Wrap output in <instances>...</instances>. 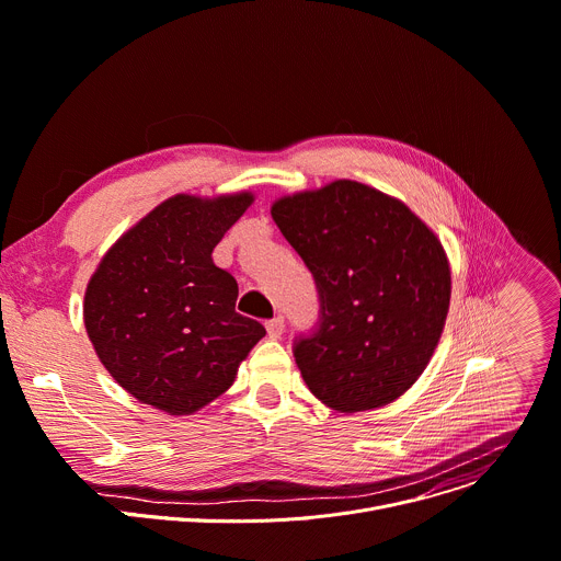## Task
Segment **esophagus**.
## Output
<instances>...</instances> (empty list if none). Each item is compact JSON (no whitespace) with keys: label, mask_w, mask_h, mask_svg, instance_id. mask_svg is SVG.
Masks as SVG:
<instances>
[{"label":"esophagus","mask_w":561,"mask_h":561,"mask_svg":"<svg viewBox=\"0 0 561 561\" xmlns=\"http://www.w3.org/2000/svg\"><path fill=\"white\" fill-rule=\"evenodd\" d=\"M284 318L282 316H277V318H273V320H268L266 322V331H268V335L273 337V340H279L282 335H284Z\"/></svg>","instance_id":"34e87169"}]
</instances>
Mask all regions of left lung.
<instances>
[{
    "mask_svg": "<svg viewBox=\"0 0 561 561\" xmlns=\"http://www.w3.org/2000/svg\"><path fill=\"white\" fill-rule=\"evenodd\" d=\"M271 215L320 293V327L293 348L311 393L342 414L400 398L430 365L449 311L438 237L402 201L348 179L282 196Z\"/></svg>",
    "mask_w": 561,
    "mask_h": 561,
    "instance_id": "1",
    "label": "left lung"
}]
</instances>
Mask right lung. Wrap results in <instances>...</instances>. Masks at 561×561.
I'll return each instance as SVG.
<instances>
[{"label": "right lung", "mask_w": 561, "mask_h": 561, "mask_svg": "<svg viewBox=\"0 0 561 561\" xmlns=\"http://www.w3.org/2000/svg\"><path fill=\"white\" fill-rule=\"evenodd\" d=\"M254 201L176 194L131 226L84 290L100 363L138 402L190 416L219 398L266 329L234 311L237 279L213 250Z\"/></svg>", "instance_id": "obj_1"}]
</instances>
